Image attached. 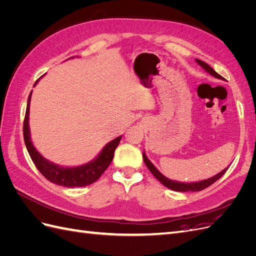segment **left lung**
Returning <instances> with one entry per match:
<instances>
[{
  "instance_id": "obj_1",
  "label": "left lung",
  "mask_w": 256,
  "mask_h": 256,
  "mask_svg": "<svg viewBox=\"0 0 256 256\" xmlns=\"http://www.w3.org/2000/svg\"><path fill=\"white\" fill-rule=\"evenodd\" d=\"M196 62L198 63V65L202 66L208 74H210L212 76H216V78H218V79H221V80L224 79L222 76H220L219 74H216L210 66H209V65L206 64V63H204L203 60H198V58H196ZM143 159H144V162H145L146 166L148 168V170L152 172V174L154 177H156L157 180H158L162 184L166 186V187H168V189H172V190H174V191H180V192H188V191H192V192H193V191L204 190L205 188L209 187V186L212 184L214 182H216V180H218L219 178H220L224 173H226V172L228 171V168H224L223 171H221L219 174H216V175H214V176H212V177H210V178H208V180H200V182H175V180H168V178H166L164 175H162V174L158 171V170H157L156 168H154V166L152 164V162L148 160V158L146 157L145 152H143Z\"/></svg>"
}]
</instances>
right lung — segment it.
Wrapping results in <instances>:
<instances>
[{"mask_svg": "<svg viewBox=\"0 0 256 256\" xmlns=\"http://www.w3.org/2000/svg\"><path fill=\"white\" fill-rule=\"evenodd\" d=\"M40 80V79H38ZM38 80L35 82L34 86ZM32 92H30L28 99V106L26 111V118L23 122V138H24L26 146L28 152L32 158L36 168L47 180L58 186H63L67 188L74 187H85L92 182H95L98 178L102 175V173L110 166L114 157L115 148L120 144L122 136L114 138L111 142L108 143L99 156L86 164H83L76 168H63L52 164V162L44 159L42 154L37 152V150L32 144L28 128V113H30V102Z\"/></svg>", "mask_w": 256, "mask_h": 256, "instance_id": "obj_1", "label": "right lung"}]
</instances>
